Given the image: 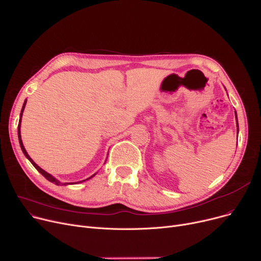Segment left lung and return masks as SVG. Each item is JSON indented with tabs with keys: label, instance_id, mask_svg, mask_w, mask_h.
Instances as JSON below:
<instances>
[{
	"label": "left lung",
	"instance_id": "1",
	"mask_svg": "<svg viewBox=\"0 0 261 261\" xmlns=\"http://www.w3.org/2000/svg\"><path fill=\"white\" fill-rule=\"evenodd\" d=\"M236 119H237V113H236ZM237 127H238V133H239V125H238V119H237Z\"/></svg>",
	"mask_w": 261,
	"mask_h": 261
}]
</instances>
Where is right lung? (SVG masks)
<instances>
[{
    "instance_id": "1",
    "label": "right lung",
    "mask_w": 261,
    "mask_h": 261,
    "mask_svg": "<svg viewBox=\"0 0 261 261\" xmlns=\"http://www.w3.org/2000/svg\"><path fill=\"white\" fill-rule=\"evenodd\" d=\"M25 103H27V99H25V101H24V103H23V106H22V109H21V113H20V119H19V124H18V138H19V143H20V147H21V150H22V152H23V154L25 155V158L32 163V165L35 167V168L38 170V172H40L41 174H43L45 178L48 180V181H50V182H52V183H55V184H57V185H68V184H77V183H81V182H83V181H86V180H89V179H91V178H93V176H94L96 173H94L93 175H91L90 178H88V179H86V180H82V181H79V182H69V183H61L59 180H57L55 176H52L50 173H48V172H46L45 170H43L40 168L39 166H37L34 162H33V160L30 158V155L28 154V152L25 151V149H24V147H23V143H22V140H21V135H20V125H21V118H22V113H23V110H24V107H25Z\"/></svg>"
}]
</instances>
